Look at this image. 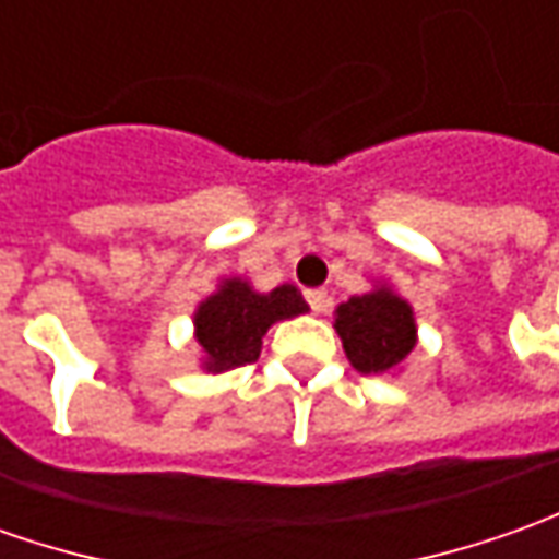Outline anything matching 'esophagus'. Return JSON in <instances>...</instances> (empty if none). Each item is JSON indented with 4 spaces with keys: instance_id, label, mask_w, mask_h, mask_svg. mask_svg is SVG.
<instances>
[{
    "instance_id": "esophagus-1",
    "label": "esophagus",
    "mask_w": 559,
    "mask_h": 559,
    "mask_svg": "<svg viewBox=\"0 0 559 559\" xmlns=\"http://www.w3.org/2000/svg\"><path fill=\"white\" fill-rule=\"evenodd\" d=\"M306 299H309L311 311H330V306H333L328 290H306Z\"/></svg>"
}]
</instances>
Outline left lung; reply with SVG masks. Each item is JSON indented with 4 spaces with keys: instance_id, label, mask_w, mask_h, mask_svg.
<instances>
[{
    "instance_id": "8db88e82",
    "label": "left lung",
    "mask_w": 559,
    "mask_h": 559,
    "mask_svg": "<svg viewBox=\"0 0 559 559\" xmlns=\"http://www.w3.org/2000/svg\"><path fill=\"white\" fill-rule=\"evenodd\" d=\"M336 333L358 373L382 376L401 367L416 348V318L407 299L376 287L336 309Z\"/></svg>"
}]
</instances>
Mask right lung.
Segmentation results:
<instances>
[{"mask_svg": "<svg viewBox=\"0 0 559 559\" xmlns=\"http://www.w3.org/2000/svg\"><path fill=\"white\" fill-rule=\"evenodd\" d=\"M309 311L294 284L257 294L248 281L226 278L195 311V340L204 352V370L223 373L260 358L265 330Z\"/></svg>", "mask_w": 559, "mask_h": 559, "instance_id": "add662e5", "label": "right lung"}]
</instances>
